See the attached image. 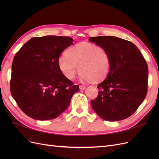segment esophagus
I'll use <instances>...</instances> for the list:
<instances>
[{"label": "esophagus", "instance_id": "1", "mask_svg": "<svg viewBox=\"0 0 159 159\" xmlns=\"http://www.w3.org/2000/svg\"><path fill=\"white\" fill-rule=\"evenodd\" d=\"M85 85H80V89H81V90H84V89H85Z\"/></svg>", "mask_w": 159, "mask_h": 159}]
</instances>
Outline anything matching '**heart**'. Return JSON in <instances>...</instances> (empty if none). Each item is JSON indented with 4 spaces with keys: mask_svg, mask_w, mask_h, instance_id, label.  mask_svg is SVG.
Listing matches in <instances>:
<instances>
[{
    "mask_svg": "<svg viewBox=\"0 0 159 159\" xmlns=\"http://www.w3.org/2000/svg\"><path fill=\"white\" fill-rule=\"evenodd\" d=\"M62 73L68 79H73L77 71H80L82 81H99L103 80L110 70V57L103 47L89 42H81L70 48L67 54L58 60Z\"/></svg>",
    "mask_w": 159,
    "mask_h": 159,
    "instance_id": "1",
    "label": "heart"
}]
</instances>
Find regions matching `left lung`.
<instances>
[{
  "label": "left lung",
  "instance_id": "left-lung-1",
  "mask_svg": "<svg viewBox=\"0 0 159 159\" xmlns=\"http://www.w3.org/2000/svg\"><path fill=\"white\" fill-rule=\"evenodd\" d=\"M89 41L103 47L110 57L107 78L91 101L94 111L104 120L121 121L131 116L145 99L148 71L145 60L132 42L115 36L90 37Z\"/></svg>",
  "mask_w": 159,
  "mask_h": 159
}]
</instances>
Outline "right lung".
Returning a JSON list of instances; mask_svg holds the SVG:
<instances>
[{
	"label": "right lung",
	"mask_w": 159,
	"mask_h": 159,
	"mask_svg": "<svg viewBox=\"0 0 159 159\" xmlns=\"http://www.w3.org/2000/svg\"><path fill=\"white\" fill-rule=\"evenodd\" d=\"M73 41L68 36L34 37L14 56L11 93L28 117L41 121L57 117L79 91V85L66 78L58 64L61 53Z\"/></svg>",
	"instance_id": "obj_1"
}]
</instances>
